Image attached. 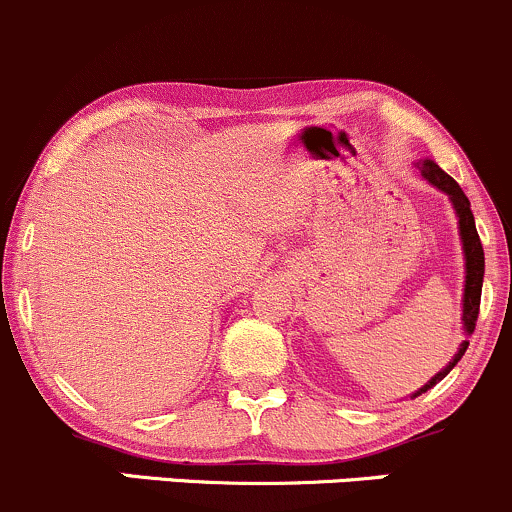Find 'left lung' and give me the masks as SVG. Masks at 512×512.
Returning <instances> with one entry per match:
<instances>
[{"instance_id": "8db88e82", "label": "left lung", "mask_w": 512, "mask_h": 512, "mask_svg": "<svg viewBox=\"0 0 512 512\" xmlns=\"http://www.w3.org/2000/svg\"><path fill=\"white\" fill-rule=\"evenodd\" d=\"M417 168H420L422 178L427 180V183H432L434 188L442 190L444 195L449 197V202H452L454 212H456V219H459V236H461V249H464V268H466V278H464V310H461V322H464V332L474 334L476 329V320H478V307H481V285H483V246H481V239H478V232H476V222H474V212H471V202L469 197L464 195V190L459 188V183L452 178V175L444 173L442 168L437 166V163L430 161V158H425V161H417L415 163ZM469 349V342H461L459 351L454 354V359L449 361L447 366L442 368V371L437 373V376H432L430 381L425 383L417 393H412L410 398H417V395L427 393L432 386H437L439 381H442L444 376H447L452 368L459 364V359L464 356V351Z\"/></svg>"}]
</instances>
